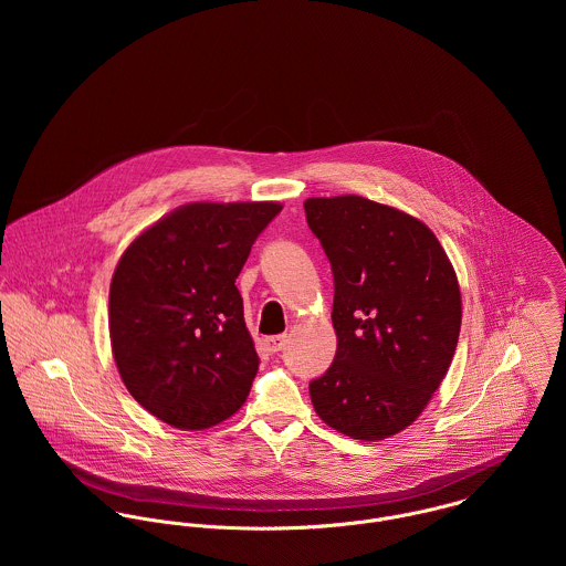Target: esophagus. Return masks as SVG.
<instances>
[{"instance_id":"obj_1","label":"esophagus","mask_w":566,"mask_h":566,"mask_svg":"<svg viewBox=\"0 0 566 566\" xmlns=\"http://www.w3.org/2000/svg\"><path fill=\"white\" fill-rule=\"evenodd\" d=\"M285 344H287V335H285V333H283V335L265 337V348H268L270 353H279V350H283V348H285Z\"/></svg>"}]
</instances>
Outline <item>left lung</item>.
Listing matches in <instances>:
<instances>
[{
	"instance_id": "8db88e82",
	"label": "left lung",
	"mask_w": 566,
	"mask_h": 566,
	"mask_svg": "<svg viewBox=\"0 0 566 566\" xmlns=\"http://www.w3.org/2000/svg\"><path fill=\"white\" fill-rule=\"evenodd\" d=\"M333 272L335 359L310 384L316 413L355 440L411 424L440 388L462 324L453 265L416 218L361 196L310 198Z\"/></svg>"
}]
</instances>
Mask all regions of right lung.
<instances>
[{"label": "right lung", "instance_id": "1", "mask_svg": "<svg viewBox=\"0 0 566 566\" xmlns=\"http://www.w3.org/2000/svg\"><path fill=\"white\" fill-rule=\"evenodd\" d=\"M276 202H193L122 254L108 294L117 370L153 416L207 429L248 399L259 355L235 279Z\"/></svg>", "mask_w": 566, "mask_h": 566}]
</instances>
